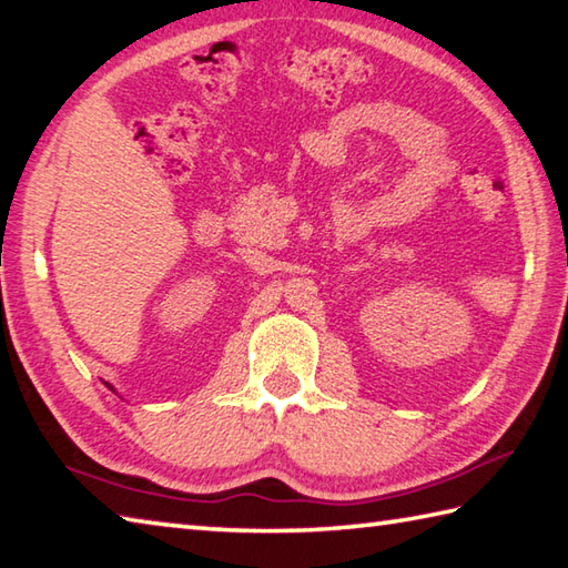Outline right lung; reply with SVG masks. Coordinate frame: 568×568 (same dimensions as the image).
Returning a JSON list of instances; mask_svg holds the SVG:
<instances>
[{"label":"right lung","instance_id":"add662e5","mask_svg":"<svg viewBox=\"0 0 568 568\" xmlns=\"http://www.w3.org/2000/svg\"><path fill=\"white\" fill-rule=\"evenodd\" d=\"M109 388H111V385H109ZM111 390H113V388H111Z\"/></svg>","mask_w":568,"mask_h":568}]
</instances>
